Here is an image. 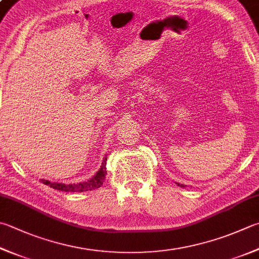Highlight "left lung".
<instances>
[{"label": "left lung", "mask_w": 259, "mask_h": 259, "mask_svg": "<svg viewBox=\"0 0 259 259\" xmlns=\"http://www.w3.org/2000/svg\"><path fill=\"white\" fill-rule=\"evenodd\" d=\"M178 185H179V184H178ZM179 186H182V187H184V186H183V185H179Z\"/></svg>", "instance_id": "8db88e82"}]
</instances>
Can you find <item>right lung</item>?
<instances>
[{
  "mask_svg": "<svg viewBox=\"0 0 259 259\" xmlns=\"http://www.w3.org/2000/svg\"><path fill=\"white\" fill-rule=\"evenodd\" d=\"M106 161L107 157L102 160L101 167L98 170L94 177L88 179L87 182H82L79 184H62V183H51L48 180H41L42 184L48 185V186L57 189V190H62V192H72V193H76V192H87V190H94L99 188L102 184L105 182L106 175H107V168H106Z\"/></svg>",
  "mask_w": 259,
  "mask_h": 259,
  "instance_id": "1",
  "label": "right lung"
}]
</instances>
